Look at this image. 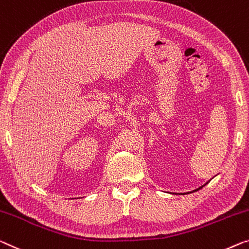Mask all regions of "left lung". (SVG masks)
Here are the masks:
<instances>
[{
  "instance_id": "8db88e82",
  "label": "left lung",
  "mask_w": 249,
  "mask_h": 249,
  "mask_svg": "<svg viewBox=\"0 0 249 249\" xmlns=\"http://www.w3.org/2000/svg\"><path fill=\"white\" fill-rule=\"evenodd\" d=\"M206 184H207V183H206ZM206 184H205V185H206ZM202 187H203V185H202ZM202 187H200L199 189H196V190H194V192H195V191H198V190H200V189H201Z\"/></svg>"
}]
</instances>
